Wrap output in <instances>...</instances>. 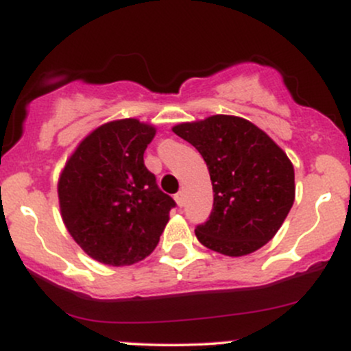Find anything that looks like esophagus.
I'll return each mask as SVG.
<instances>
[{
  "label": "esophagus",
  "mask_w": 351,
  "mask_h": 351,
  "mask_svg": "<svg viewBox=\"0 0 351 351\" xmlns=\"http://www.w3.org/2000/svg\"><path fill=\"white\" fill-rule=\"evenodd\" d=\"M175 201H176V204H178V206L181 208L184 204V198H183V193H176L175 195Z\"/></svg>",
  "instance_id": "esophagus-1"
}]
</instances>
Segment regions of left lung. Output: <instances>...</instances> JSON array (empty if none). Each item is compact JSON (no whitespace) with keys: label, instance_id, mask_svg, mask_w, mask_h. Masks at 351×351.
Returning <instances> with one entry per match:
<instances>
[{"label":"left lung","instance_id":"8db88e82","mask_svg":"<svg viewBox=\"0 0 351 351\" xmlns=\"http://www.w3.org/2000/svg\"><path fill=\"white\" fill-rule=\"evenodd\" d=\"M201 153L215 203L195 229L203 245L224 256H247L279 231L295 199L293 165L285 152L249 120L213 115L173 127Z\"/></svg>","mask_w":351,"mask_h":351}]
</instances>
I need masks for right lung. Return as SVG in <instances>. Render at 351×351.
I'll list each match as a JSON object with an SVG mask.
<instances>
[{
    "label": "right lung",
    "mask_w": 351,
    "mask_h": 351,
    "mask_svg": "<svg viewBox=\"0 0 351 351\" xmlns=\"http://www.w3.org/2000/svg\"><path fill=\"white\" fill-rule=\"evenodd\" d=\"M156 128L136 119L107 122L77 145L59 176L60 216L92 259L130 265L150 256L175 208L143 153Z\"/></svg>",
    "instance_id": "add662e5"
}]
</instances>
